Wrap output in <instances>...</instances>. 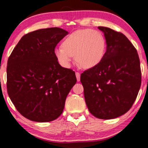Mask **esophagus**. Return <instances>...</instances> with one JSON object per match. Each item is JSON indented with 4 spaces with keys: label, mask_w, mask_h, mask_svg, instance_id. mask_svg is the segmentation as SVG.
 I'll return each mask as SVG.
<instances>
[{
    "label": "esophagus",
    "mask_w": 148,
    "mask_h": 148,
    "mask_svg": "<svg viewBox=\"0 0 148 148\" xmlns=\"http://www.w3.org/2000/svg\"><path fill=\"white\" fill-rule=\"evenodd\" d=\"M75 75H76L77 80L78 82H79V80H80V73L79 72H76Z\"/></svg>",
    "instance_id": "obj_1"
}]
</instances>
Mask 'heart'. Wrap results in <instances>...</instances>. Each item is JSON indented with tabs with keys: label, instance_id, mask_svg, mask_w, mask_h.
I'll return each mask as SVG.
<instances>
[{
	"label": "heart",
	"instance_id": "heart-1",
	"mask_svg": "<svg viewBox=\"0 0 148 148\" xmlns=\"http://www.w3.org/2000/svg\"><path fill=\"white\" fill-rule=\"evenodd\" d=\"M62 48L54 50V56L62 66L70 67L73 56L85 69H90L100 64L104 58L106 41L100 32L92 29L77 30L66 36L61 44Z\"/></svg>",
	"mask_w": 148,
	"mask_h": 148
}]
</instances>
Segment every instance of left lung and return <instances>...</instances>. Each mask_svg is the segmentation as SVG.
Segmentation results:
<instances>
[{
	"label": "left lung",
	"mask_w": 148,
	"mask_h": 148,
	"mask_svg": "<svg viewBox=\"0 0 148 148\" xmlns=\"http://www.w3.org/2000/svg\"><path fill=\"white\" fill-rule=\"evenodd\" d=\"M106 51L100 64L81 74L85 100L91 114L100 119H112L128 112L141 83L137 50L126 36L106 27Z\"/></svg>",
	"instance_id": "8db88e82"
}]
</instances>
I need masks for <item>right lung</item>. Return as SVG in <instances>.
<instances>
[{
    "instance_id": "obj_1",
    "label": "right lung",
    "mask_w": 148,
    "mask_h": 148,
    "mask_svg": "<svg viewBox=\"0 0 148 148\" xmlns=\"http://www.w3.org/2000/svg\"><path fill=\"white\" fill-rule=\"evenodd\" d=\"M67 34L58 27L29 32L9 57L8 94L18 112L30 121L50 122L59 117L77 82L75 71L62 67L54 56L56 45Z\"/></svg>"
}]
</instances>
